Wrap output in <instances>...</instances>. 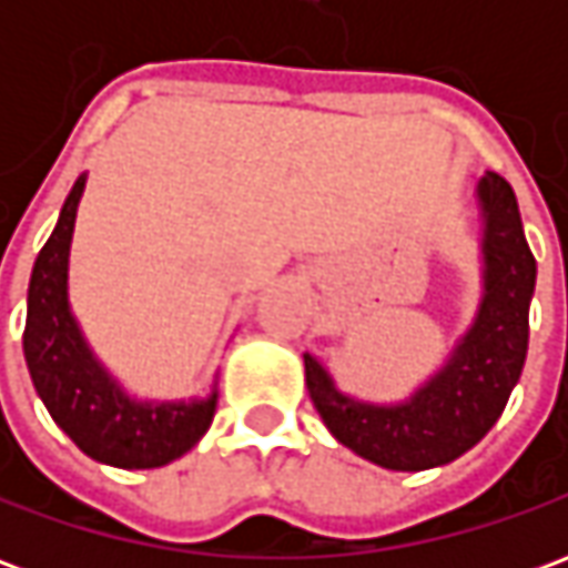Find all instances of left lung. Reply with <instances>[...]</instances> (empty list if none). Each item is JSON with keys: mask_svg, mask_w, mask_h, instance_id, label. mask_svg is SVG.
I'll return each instance as SVG.
<instances>
[{"mask_svg": "<svg viewBox=\"0 0 568 568\" xmlns=\"http://www.w3.org/2000/svg\"><path fill=\"white\" fill-rule=\"evenodd\" d=\"M484 295L471 328L447 365L398 405H374L341 393L320 358L304 353V374L322 423L362 459L393 471H426L459 459L501 417L520 381L529 346V301L536 258L511 185L499 173L477 182Z\"/></svg>", "mask_w": 568, "mask_h": 568, "instance_id": "left-lung-1", "label": "left lung"}]
</instances>
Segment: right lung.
<instances>
[{
    "instance_id": "obj_1",
    "label": "right lung",
    "mask_w": 568,
    "mask_h": 568,
    "mask_svg": "<svg viewBox=\"0 0 568 568\" xmlns=\"http://www.w3.org/2000/svg\"><path fill=\"white\" fill-rule=\"evenodd\" d=\"M88 175H79L54 234L32 264L23 356L48 414L91 459L115 468H161L197 444L219 405L206 398L142 402L103 368L69 307V246Z\"/></svg>"
}]
</instances>
